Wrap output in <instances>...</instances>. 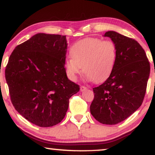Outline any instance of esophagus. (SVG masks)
Returning a JSON list of instances; mask_svg holds the SVG:
<instances>
[{
	"mask_svg": "<svg viewBox=\"0 0 155 155\" xmlns=\"http://www.w3.org/2000/svg\"><path fill=\"white\" fill-rule=\"evenodd\" d=\"M86 90H87V88L86 86H81L80 87V91L83 92V91H85Z\"/></svg>",
	"mask_w": 155,
	"mask_h": 155,
	"instance_id": "esophagus-1",
	"label": "esophagus"
}]
</instances>
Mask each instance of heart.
I'll use <instances>...</instances> for the list:
<instances>
[{
  "label": "heart",
  "mask_w": 155,
  "mask_h": 155,
  "mask_svg": "<svg viewBox=\"0 0 155 155\" xmlns=\"http://www.w3.org/2000/svg\"><path fill=\"white\" fill-rule=\"evenodd\" d=\"M71 58L64 61L68 77L77 79L82 72L86 78L95 83L105 81L114 69L117 59V48L112 41L87 38L78 41L70 48Z\"/></svg>",
  "instance_id": "b5f03b06"
}]
</instances>
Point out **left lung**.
Returning a JSON list of instances; mask_svg holds the SVG:
<instances>
[{
	"mask_svg": "<svg viewBox=\"0 0 155 155\" xmlns=\"http://www.w3.org/2000/svg\"><path fill=\"white\" fill-rule=\"evenodd\" d=\"M117 48V59L110 77L93 88L90 110L101 124L114 125L125 120L140 107L146 92L150 66L145 52L134 39L114 31H107Z\"/></svg>",
	"mask_w": 155,
	"mask_h": 155,
	"instance_id": "left-lung-1",
	"label": "left lung"
}]
</instances>
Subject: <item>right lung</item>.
<instances>
[{
  "label": "right lung",
  "instance_id": "add662e5",
  "mask_svg": "<svg viewBox=\"0 0 155 155\" xmlns=\"http://www.w3.org/2000/svg\"><path fill=\"white\" fill-rule=\"evenodd\" d=\"M66 36L39 33L17 45L10 56L5 79L15 110L41 127H51L66 115L69 99L79 86L64 68Z\"/></svg>",
  "mask_w": 155,
  "mask_h": 155
}]
</instances>
